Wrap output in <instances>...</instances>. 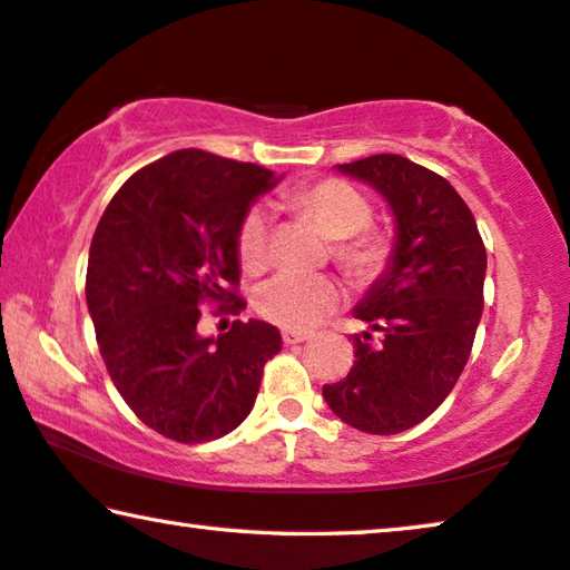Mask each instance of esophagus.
<instances>
[{"label":"esophagus","mask_w":570,"mask_h":570,"mask_svg":"<svg viewBox=\"0 0 570 570\" xmlns=\"http://www.w3.org/2000/svg\"><path fill=\"white\" fill-rule=\"evenodd\" d=\"M307 340H309L307 333H296V330H284V343H286V345L307 343Z\"/></svg>","instance_id":"esophagus-1"}]
</instances>
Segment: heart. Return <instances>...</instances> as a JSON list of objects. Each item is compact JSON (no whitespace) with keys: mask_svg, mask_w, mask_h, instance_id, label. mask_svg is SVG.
Returning <instances> with one entry per match:
<instances>
[{"mask_svg":"<svg viewBox=\"0 0 570 570\" xmlns=\"http://www.w3.org/2000/svg\"><path fill=\"white\" fill-rule=\"evenodd\" d=\"M286 204L312 217L320 230L333 237V258L355 282H371L384 274L392 258V240L368 227L371 202L343 178H320L299 184L286 194ZM271 217L263 207H250L237 225V261L245 271H258L268 258ZM343 292L325 274L282 271L258 288L256 307L278 325L309 330L337 309Z\"/></svg>","mask_w":570,"mask_h":570,"instance_id":"heart-1","label":"heart"}]
</instances>
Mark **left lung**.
Instances as JSON below:
<instances>
[{
    "instance_id": "1",
    "label": "left lung",
    "mask_w": 570,
    "mask_h": 570,
    "mask_svg": "<svg viewBox=\"0 0 570 570\" xmlns=\"http://www.w3.org/2000/svg\"><path fill=\"white\" fill-rule=\"evenodd\" d=\"M337 171L389 202L396 237L384 276L353 312L368 325L353 335V368L322 386V396L351 428L396 435L428 420L469 363L483 312L487 248L469 204L430 168L379 153Z\"/></svg>"
}]
</instances>
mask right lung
Returning <instances> with one entry per match:
<instances>
[{
  "label": "right lung",
  "mask_w": 570,
  "mask_h": 570,
  "mask_svg": "<svg viewBox=\"0 0 570 570\" xmlns=\"http://www.w3.org/2000/svg\"><path fill=\"white\" fill-rule=\"evenodd\" d=\"M276 181L215 153H168L127 178L91 237L87 304L109 379L138 420L176 443L233 432L282 351V333L261 320L197 333L204 304L245 309L237 225Z\"/></svg>",
  "instance_id": "obj_1"
}]
</instances>
